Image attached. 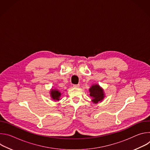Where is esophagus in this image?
<instances>
[{"label": "esophagus", "instance_id": "34e87169", "mask_svg": "<svg viewBox=\"0 0 150 150\" xmlns=\"http://www.w3.org/2000/svg\"><path fill=\"white\" fill-rule=\"evenodd\" d=\"M79 84H76V85H73V87H74V88H79Z\"/></svg>", "mask_w": 150, "mask_h": 150}]
</instances>
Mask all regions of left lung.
<instances>
[{"label":"left lung","instance_id":"obj_1","mask_svg":"<svg viewBox=\"0 0 150 150\" xmlns=\"http://www.w3.org/2000/svg\"><path fill=\"white\" fill-rule=\"evenodd\" d=\"M90 95L92 98V102L97 104L101 102L105 97L104 90L98 83L93 84L89 89Z\"/></svg>","mask_w":150,"mask_h":150}]
</instances>
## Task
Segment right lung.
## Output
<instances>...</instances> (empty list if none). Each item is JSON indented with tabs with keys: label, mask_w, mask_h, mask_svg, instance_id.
<instances>
[{
	"label": "right lung",
	"mask_w": 150,
	"mask_h": 150,
	"mask_svg": "<svg viewBox=\"0 0 150 150\" xmlns=\"http://www.w3.org/2000/svg\"><path fill=\"white\" fill-rule=\"evenodd\" d=\"M50 92V97L52 100L54 101H59L60 100H61L60 97H62V93L59 90H57V88L51 89Z\"/></svg>",
	"instance_id": "obj_1"
}]
</instances>
